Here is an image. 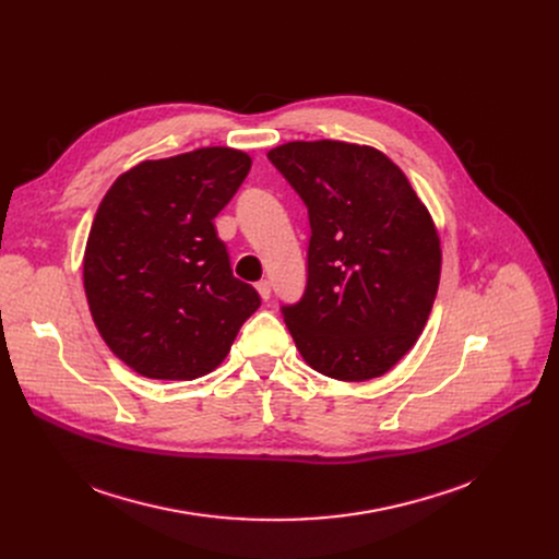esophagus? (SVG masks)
Returning <instances> with one entry per match:
<instances>
[{"mask_svg": "<svg viewBox=\"0 0 559 559\" xmlns=\"http://www.w3.org/2000/svg\"><path fill=\"white\" fill-rule=\"evenodd\" d=\"M255 289H258L260 299H264V301H267V299L272 297V285H270V281H260V283H255Z\"/></svg>", "mask_w": 559, "mask_h": 559, "instance_id": "1", "label": "esophagus"}]
</instances>
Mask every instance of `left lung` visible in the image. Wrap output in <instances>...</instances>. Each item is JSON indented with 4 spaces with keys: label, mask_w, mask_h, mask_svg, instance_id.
Returning <instances> with one entry per match:
<instances>
[{
    "label": "left lung",
    "mask_w": 559,
    "mask_h": 559,
    "mask_svg": "<svg viewBox=\"0 0 559 559\" xmlns=\"http://www.w3.org/2000/svg\"><path fill=\"white\" fill-rule=\"evenodd\" d=\"M308 205L304 299L283 308L304 360L362 383L388 373L424 333L442 247L407 176L369 144L295 140L267 154Z\"/></svg>",
    "instance_id": "1"
}]
</instances>
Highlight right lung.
<instances>
[{"instance_id": "obj_1", "label": "right lung", "mask_w": 559, "mask_h": 559, "mask_svg": "<svg viewBox=\"0 0 559 559\" xmlns=\"http://www.w3.org/2000/svg\"><path fill=\"white\" fill-rule=\"evenodd\" d=\"M249 169L240 150L201 146L138 163L102 199L83 287L99 335L140 376L211 373L258 310V292L233 276L213 224Z\"/></svg>"}]
</instances>
